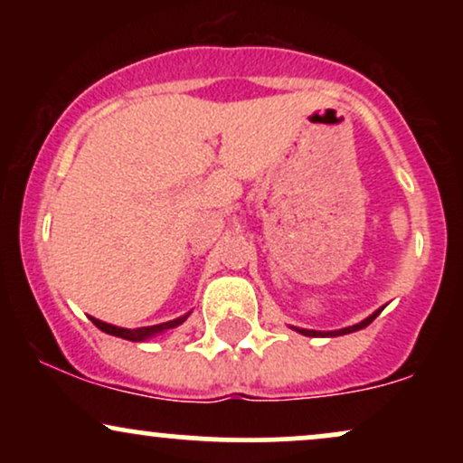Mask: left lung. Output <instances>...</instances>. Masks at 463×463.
<instances>
[{
  "instance_id": "1",
  "label": "left lung",
  "mask_w": 463,
  "mask_h": 463,
  "mask_svg": "<svg viewBox=\"0 0 463 463\" xmlns=\"http://www.w3.org/2000/svg\"><path fill=\"white\" fill-rule=\"evenodd\" d=\"M381 313V309L376 311V313H372L370 317H365L364 322H359V324H354V326H348V328H342V331H328V333H317V331H307V328H296V331L298 333H302V335H307V337H317V335H322V337H335V335H346V333H354V331H361V328H365L368 326V324L374 320L376 316H379Z\"/></svg>"
}]
</instances>
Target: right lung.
<instances>
[{
    "instance_id": "right-lung-1",
    "label": "right lung",
    "mask_w": 463,
    "mask_h": 463,
    "mask_svg": "<svg viewBox=\"0 0 463 463\" xmlns=\"http://www.w3.org/2000/svg\"><path fill=\"white\" fill-rule=\"evenodd\" d=\"M184 320H187V316L178 317V320H172V322L154 324V326L121 328V326H113V324H106L102 320H95V317H91V322L99 328V331H104V333H109V335H115V337H121V339H130V342H141V339H147V337H152V335H156V333H161V331H167V328H176L178 324H183Z\"/></svg>"
}]
</instances>
